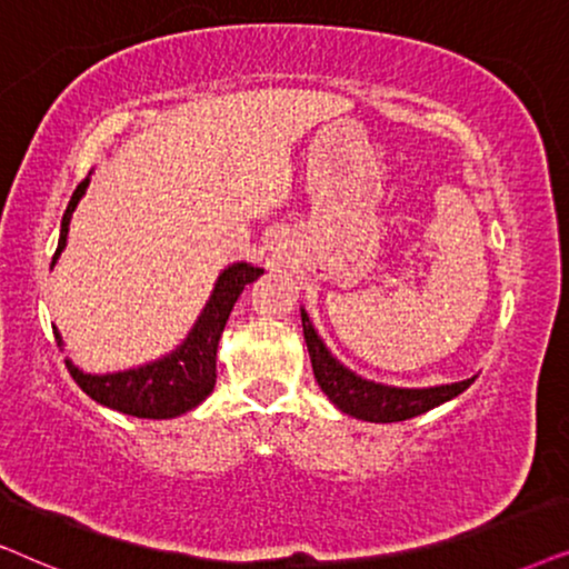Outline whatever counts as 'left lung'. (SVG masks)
Returning a JSON list of instances; mask_svg holds the SVG:
<instances>
[{"label":"left lung","instance_id":"left-lung-1","mask_svg":"<svg viewBox=\"0 0 569 569\" xmlns=\"http://www.w3.org/2000/svg\"><path fill=\"white\" fill-rule=\"evenodd\" d=\"M301 325H305V340L309 348V359H312L317 385L330 398L332 406L348 416H353V419L375 423L413 419V416L427 413L439 403H448V400L460 396L466 388H471L476 380V377H471V380L437 385V388H392V385L363 380V377L343 367L328 351V346L317 336L305 309H301Z\"/></svg>","mask_w":569,"mask_h":569}]
</instances>
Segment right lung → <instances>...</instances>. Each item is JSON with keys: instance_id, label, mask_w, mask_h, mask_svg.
<instances>
[{"instance_id": "add662e5", "label": "right lung", "mask_w": 569, "mask_h": 569, "mask_svg": "<svg viewBox=\"0 0 569 569\" xmlns=\"http://www.w3.org/2000/svg\"><path fill=\"white\" fill-rule=\"evenodd\" d=\"M90 177H86L72 192L70 206L62 216V231H59V244L51 260L54 268L59 254L67 247V231L74 208H78L80 197L86 194ZM262 276V268H254L249 262H233L226 268L216 280V289L210 293L206 309L197 317L194 328L189 330L184 343L173 348L171 353L161 359L142 363V367L124 369V372L111 375H86L82 369L67 359L72 380L80 385L86 392L106 408L113 411L138 416V419H177V416L192 411L206 400L216 388V353L218 340L229 322V315L237 305L239 293L244 291L247 283H252ZM57 346L62 348V336L54 328Z\"/></svg>"}]
</instances>
